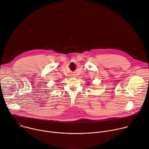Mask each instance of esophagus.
Returning a JSON list of instances; mask_svg holds the SVG:
<instances>
[{"mask_svg": "<svg viewBox=\"0 0 149 149\" xmlns=\"http://www.w3.org/2000/svg\"><path fill=\"white\" fill-rule=\"evenodd\" d=\"M71 76H72V77H75V74H71Z\"/></svg>", "mask_w": 149, "mask_h": 149, "instance_id": "34e87169", "label": "esophagus"}]
</instances>
